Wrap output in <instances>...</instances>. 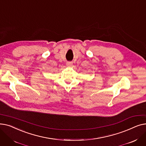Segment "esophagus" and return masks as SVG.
Here are the masks:
<instances>
[{"label":"esophagus","instance_id":"1","mask_svg":"<svg viewBox=\"0 0 146 146\" xmlns=\"http://www.w3.org/2000/svg\"><path fill=\"white\" fill-rule=\"evenodd\" d=\"M72 64H72V62H68H68L66 63V65H67V67H71L72 66Z\"/></svg>","mask_w":146,"mask_h":146}]
</instances>
